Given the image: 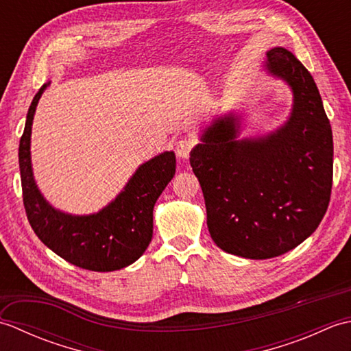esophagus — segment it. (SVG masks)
I'll list each match as a JSON object with an SVG mask.
<instances>
[{
	"mask_svg": "<svg viewBox=\"0 0 351 351\" xmlns=\"http://www.w3.org/2000/svg\"><path fill=\"white\" fill-rule=\"evenodd\" d=\"M195 146H196V140L181 138L176 145V154H178V156H181V158H189L191 151H193V147Z\"/></svg>",
	"mask_w": 351,
	"mask_h": 351,
	"instance_id": "obj_1",
	"label": "esophagus"
}]
</instances>
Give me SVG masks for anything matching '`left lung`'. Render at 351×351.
Here are the masks:
<instances>
[{
	"label": "left lung",
	"instance_id": "8db88e82",
	"mask_svg": "<svg viewBox=\"0 0 351 351\" xmlns=\"http://www.w3.org/2000/svg\"><path fill=\"white\" fill-rule=\"evenodd\" d=\"M267 68L293 88L285 126L235 140L237 119L226 116L190 154L214 243L250 259L283 255L306 240L327 211L333 180L332 128L314 78L283 48L267 52Z\"/></svg>",
	"mask_w": 351,
	"mask_h": 351
}]
</instances>
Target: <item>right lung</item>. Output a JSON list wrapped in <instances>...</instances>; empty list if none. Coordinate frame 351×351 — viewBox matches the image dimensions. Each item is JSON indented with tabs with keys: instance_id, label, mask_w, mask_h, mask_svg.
Masks as SVG:
<instances>
[{
	"instance_id": "1",
	"label": "right lung",
	"mask_w": 351,
	"mask_h": 351,
	"mask_svg": "<svg viewBox=\"0 0 351 351\" xmlns=\"http://www.w3.org/2000/svg\"><path fill=\"white\" fill-rule=\"evenodd\" d=\"M47 86L40 87L28 108L19 141L27 219L39 240L68 263L92 271L121 270L143 255L152 240L154 205L175 175V154L164 152L141 164L114 202L98 214L77 217L56 211L37 190L29 161L34 111Z\"/></svg>"
}]
</instances>
